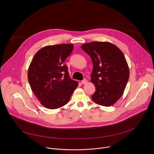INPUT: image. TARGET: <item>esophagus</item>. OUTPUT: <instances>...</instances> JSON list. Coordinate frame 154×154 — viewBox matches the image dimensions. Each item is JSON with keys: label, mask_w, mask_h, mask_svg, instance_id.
Listing matches in <instances>:
<instances>
[{"label": "esophagus", "mask_w": 154, "mask_h": 154, "mask_svg": "<svg viewBox=\"0 0 154 154\" xmlns=\"http://www.w3.org/2000/svg\"><path fill=\"white\" fill-rule=\"evenodd\" d=\"M88 83V80L86 79H83V80H82V83L85 85V84H86Z\"/></svg>", "instance_id": "esophagus-1"}]
</instances>
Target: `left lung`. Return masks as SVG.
Returning <instances> with one entry per match:
<instances>
[{
    "label": "left lung",
    "mask_w": 154,
    "mask_h": 154,
    "mask_svg": "<svg viewBox=\"0 0 154 154\" xmlns=\"http://www.w3.org/2000/svg\"><path fill=\"white\" fill-rule=\"evenodd\" d=\"M81 48L92 60L91 82L96 91L92 100L100 105L109 106L124 93L129 79V68L122 51L109 42L85 43Z\"/></svg>",
    "instance_id": "1"
}]
</instances>
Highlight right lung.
I'll return each instance as SVG.
<instances>
[{
	"mask_svg": "<svg viewBox=\"0 0 154 154\" xmlns=\"http://www.w3.org/2000/svg\"><path fill=\"white\" fill-rule=\"evenodd\" d=\"M73 48L71 44L45 46L36 53L29 66L28 80L31 89L47 108L56 109L66 104L78 86L64 64Z\"/></svg>",
	"mask_w": 154,
	"mask_h": 154,
	"instance_id": "right-lung-1",
	"label": "right lung"
}]
</instances>
